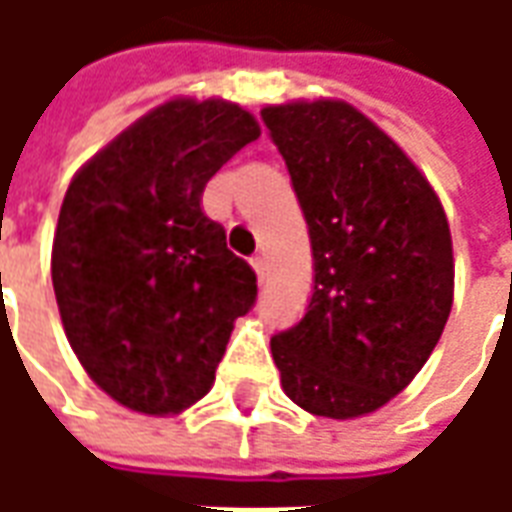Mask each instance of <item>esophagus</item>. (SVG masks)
<instances>
[{
    "instance_id": "34e87169",
    "label": "esophagus",
    "mask_w": 512,
    "mask_h": 512,
    "mask_svg": "<svg viewBox=\"0 0 512 512\" xmlns=\"http://www.w3.org/2000/svg\"><path fill=\"white\" fill-rule=\"evenodd\" d=\"M252 268H255L257 279H260V282H263V279H266V271H268V260H266V255H255V257H252Z\"/></svg>"
}]
</instances>
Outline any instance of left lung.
<instances>
[{
  "mask_svg": "<svg viewBox=\"0 0 512 512\" xmlns=\"http://www.w3.org/2000/svg\"><path fill=\"white\" fill-rule=\"evenodd\" d=\"M312 244V299L271 337L285 395L315 417L354 419L400 395L452 310V238L436 191L345 101L266 106Z\"/></svg>",
  "mask_w": 512,
  "mask_h": 512,
  "instance_id": "1",
  "label": "left lung"
}]
</instances>
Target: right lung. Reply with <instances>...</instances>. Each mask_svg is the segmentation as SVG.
I'll use <instances>...</instances> for the list:
<instances>
[{
    "label": "right lung",
    "mask_w": 512,
    "mask_h": 512,
    "mask_svg": "<svg viewBox=\"0 0 512 512\" xmlns=\"http://www.w3.org/2000/svg\"><path fill=\"white\" fill-rule=\"evenodd\" d=\"M260 136L238 104L172 98L98 150L62 200L51 282L87 376L131 411L164 417L216 378L252 266L202 213L205 183Z\"/></svg>",
    "instance_id": "add662e5"
}]
</instances>
